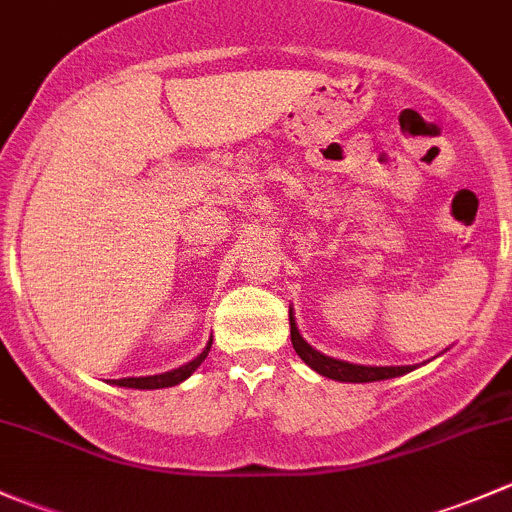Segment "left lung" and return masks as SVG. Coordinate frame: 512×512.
I'll return each mask as SVG.
<instances>
[{
  "mask_svg": "<svg viewBox=\"0 0 512 512\" xmlns=\"http://www.w3.org/2000/svg\"><path fill=\"white\" fill-rule=\"evenodd\" d=\"M289 334H292V347L299 354V359L314 369L317 374L327 376L334 381H352V384H366V381H384L394 379V376H404L409 371H414V366H361V364H349V361L332 359V356H324L317 349L309 347L307 342L299 334L297 322L292 317V309H289Z\"/></svg>",
  "mask_w": 512,
  "mask_h": 512,
  "instance_id": "obj_1",
  "label": "left lung"
}]
</instances>
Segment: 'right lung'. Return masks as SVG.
<instances>
[{
  "label": "right lung",
  "instance_id": "1",
  "mask_svg": "<svg viewBox=\"0 0 512 512\" xmlns=\"http://www.w3.org/2000/svg\"><path fill=\"white\" fill-rule=\"evenodd\" d=\"M210 344H213V339H210L208 347H205L203 352L195 356L193 361L178 366V369L165 371V374H156V376H131V379H113L111 384L126 386V389H168V386H175V384H180V381L188 379V376L193 374V371L198 369L200 364H203L205 356H208V352H210Z\"/></svg>",
  "mask_w": 512,
  "mask_h": 512
}]
</instances>
